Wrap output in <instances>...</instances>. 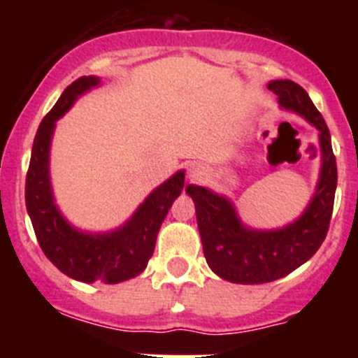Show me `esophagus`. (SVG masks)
<instances>
[{"instance_id": "esophagus-1", "label": "esophagus", "mask_w": 358, "mask_h": 358, "mask_svg": "<svg viewBox=\"0 0 358 358\" xmlns=\"http://www.w3.org/2000/svg\"><path fill=\"white\" fill-rule=\"evenodd\" d=\"M208 173V169L202 163H192L188 169V179L189 181H201Z\"/></svg>"}]
</instances>
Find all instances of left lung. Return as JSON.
<instances>
[{"label": "left lung", "mask_w": 358, "mask_h": 358, "mask_svg": "<svg viewBox=\"0 0 358 358\" xmlns=\"http://www.w3.org/2000/svg\"><path fill=\"white\" fill-rule=\"evenodd\" d=\"M267 87L278 94L281 109L299 115L319 132L321 169L314 195L303 213L283 227L256 229L242 222L229 197L206 186H186L195 204L208 265L217 276L240 285L280 280L308 262L328 233L337 188L330 131L308 93L292 80H271Z\"/></svg>", "instance_id": "8db88e82"}]
</instances>
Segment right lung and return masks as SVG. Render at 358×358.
<instances>
[{
	"mask_svg": "<svg viewBox=\"0 0 358 358\" xmlns=\"http://www.w3.org/2000/svg\"><path fill=\"white\" fill-rule=\"evenodd\" d=\"M102 80L80 77L64 90L37 129L27 173L24 201L37 242L61 273L82 283H122L147 268L159 227L173 201L185 188V170H177L163 185L152 189L127 222L110 231H84L73 226L57 206L50 179V148L57 120L68 113L82 94Z\"/></svg>",
	"mask_w": 358,
	"mask_h": 358,
	"instance_id": "obj_1",
	"label": "right lung"
}]
</instances>
